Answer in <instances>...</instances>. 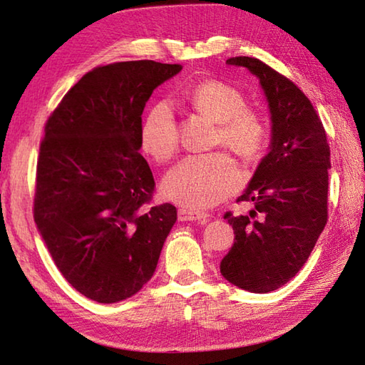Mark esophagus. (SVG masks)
Here are the masks:
<instances>
[{"label":"esophagus","instance_id":"obj_1","mask_svg":"<svg viewBox=\"0 0 365 365\" xmlns=\"http://www.w3.org/2000/svg\"><path fill=\"white\" fill-rule=\"evenodd\" d=\"M208 216L204 212H196V210H188V208H180L178 210V220L180 221H207Z\"/></svg>","mask_w":365,"mask_h":365}]
</instances>
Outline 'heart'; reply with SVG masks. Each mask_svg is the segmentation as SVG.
<instances>
[{
  "mask_svg": "<svg viewBox=\"0 0 365 365\" xmlns=\"http://www.w3.org/2000/svg\"><path fill=\"white\" fill-rule=\"evenodd\" d=\"M191 108L218 125V143L245 161L257 160L268 143L263 115L245 108L242 92L227 83L207 80L187 92ZM143 150L153 160L168 161L178 145V130L168 102L153 105L139 128ZM240 185V170L224 153L188 157L178 163L163 180L166 197L190 210H204L230 196Z\"/></svg>",
  "mask_w": 365,
  "mask_h": 365,
  "instance_id": "1",
  "label": "heart"
}]
</instances>
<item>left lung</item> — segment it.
I'll return each mask as SVG.
<instances>
[{
	"label": "left lung",
	"instance_id": "left-lung-1",
	"mask_svg": "<svg viewBox=\"0 0 365 365\" xmlns=\"http://www.w3.org/2000/svg\"><path fill=\"white\" fill-rule=\"evenodd\" d=\"M226 64L257 76L271 114V141L238 197L254 208L250 215H224L235 242L220 269L238 289L268 293L298 273L328 221L329 144L297 84L255 58L237 56Z\"/></svg>",
	"mask_w": 365,
	"mask_h": 365
}]
</instances>
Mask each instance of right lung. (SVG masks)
Listing matches in <instances>:
<instances>
[{"label":"right lung","instance_id":"right-lung-1","mask_svg":"<svg viewBox=\"0 0 365 365\" xmlns=\"http://www.w3.org/2000/svg\"><path fill=\"white\" fill-rule=\"evenodd\" d=\"M180 64L127 61L88 72L45 123L34 221L73 289L103 304L150 281L177 221L174 205L145 207L155 188L139 153L141 114Z\"/></svg>","mask_w":365,"mask_h":365}]
</instances>
